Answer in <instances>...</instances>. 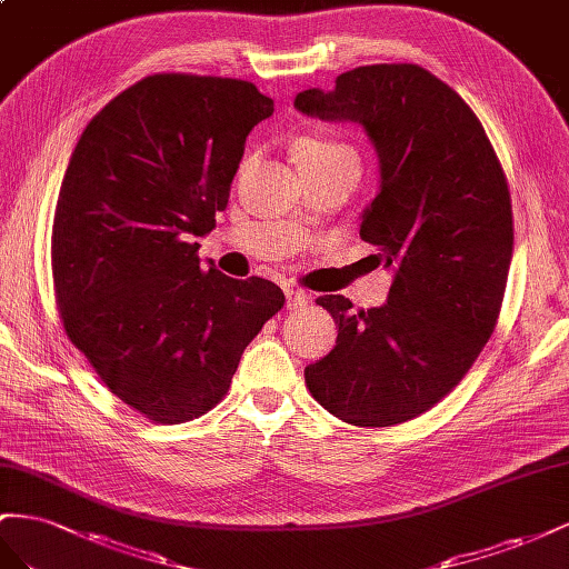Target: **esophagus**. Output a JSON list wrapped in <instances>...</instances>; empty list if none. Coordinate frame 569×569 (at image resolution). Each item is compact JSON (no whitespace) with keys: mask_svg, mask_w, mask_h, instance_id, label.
I'll return each instance as SVG.
<instances>
[{"mask_svg":"<svg viewBox=\"0 0 569 569\" xmlns=\"http://www.w3.org/2000/svg\"><path fill=\"white\" fill-rule=\"evenodd\" d=\"M307 302H310V296L302 293V290L286 288V307H288V310H296V307H302Z\"/></svg>","mask_w":569,"mask_h":569,"instance_id":"34e87169","label":"esophagus"}]
</instances>
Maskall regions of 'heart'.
<instances>
[{
  "instance_id": "1",
  "label": "heart",
  "mask_w": 569,
  "mask_h": 569,
  "mask_svg": "<svg viewBox=\"0 0 569 569\" xmlns=\"http://www.w3.org/2000/svg\"><path fill=\"white\" fill-rule=\"evenodd\" d=\"M293 157L302 173L321 171L340 164H357V152L348 142L323 131L302 133L293 140Z\"/></svg>"
}]
</instances>
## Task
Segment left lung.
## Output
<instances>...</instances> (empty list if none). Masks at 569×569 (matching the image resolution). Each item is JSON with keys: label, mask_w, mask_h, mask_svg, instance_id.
Here are the masks:
<instances>
[{"label": "left lung", "mask_w": 569, "mask_h": 569, "mask_svg": "<svg viewBox=\"0 0 569 569\" xmlns=\"http://www.w3.org/2000/svg\"><path fill=\"white\" fill-rule=\"evenodd\" d=\"M296 109L365 128L379 192L360 236L393 271L381 307L350 312L323 296L336 348L305 367L315 400L355 427H391L427 412L460 383L491 338L512 259L506 173L462 97L417 63H375L310 88Z\"/></svg>", "instance_id": "left-lung-1"}]
</instances>
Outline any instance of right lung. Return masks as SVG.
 <instances>
[{"label": "right lung", "mask_w": 569, "mask_h": 569, "mask_svg": "<svg viewBox=\"0 0 569 569\" xmlns=\"http://www.w3.org/2000/svg\"><path fill=\"white\" fill-rule=\"evenodd\" d=\"M273 100L248 80L157 73L97 113L63 173L52 276L71 343L109 391L157 425L226 396L283 290L200 264L252 128Z\"/></svg>", "instance_id": "right-lung-1"}]
</instances>
